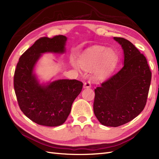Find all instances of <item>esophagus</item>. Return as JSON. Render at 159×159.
<instances>
[{"label":"esophagus","mask_w":159,"mask_h":159,"mask_svg":"<svg viewBox=\"0 0 159 159\" xmlns=\"http://www.w3.org/2000/svg\"><path fill=\"white\" fill-rule=\"evenodd\" d=\"M84 88H91V83L90 81H86L84 84Z\"/></svg>","instance_id":"esophagus-1"}]
</instances>
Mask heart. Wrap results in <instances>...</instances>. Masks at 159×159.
Listing matches in <instances>:
<instances>
[{
    "instance_id": "heart-1",
    "label": "heart",
    "mask_w": 159,
    "mask_h": 159,
    "mask_svg": "<svg viewBox=\"0 0 159 159\" xmlns=\"http://www.w3.org/2000/svg\"><path fill=\"white\" fill-rule=\"evenodd\" d=\"M116 61L117 55L113 50L96 47L80 57L78 60V64L74 61H72V66L75 68H79L80 66L86 71L95 70V77L98 80H102L109 74Z\"/></svg>"
}]
</instances>
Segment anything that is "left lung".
Segmentation results:
<instances>
[{"instance_id":"8db88e82","label":"left lung","mask_w":159,"mask_h":159,"mask_svg":"<svg viewBox=\"0 0 159 159\" xmlns=\"http://www.w3.org/2000/svg\"><path fill=\"white\" fill-rule=\"evenodd\" d=\"M113 39L123 50V65L95 89L93 111L103 125L116 127L131 121L145 108L151 72L145 56L131 42Z\"/></svg>"}]
</instances>
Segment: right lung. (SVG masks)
<instances>
[{"label":"right lung","instance_id":"1","mask_svg":"<svg viewBox=\"0 0 159 159\" xmlns=\"http://www.w3.org/2000/svg\"><path fill=\"white\" fill-rule=\"evenodd\" d=\"M66 36L43 37L20 56L14 76V88L23 113L40 125L56 127L63 124L71 105L80 93L83 83L76 80H57L40 84L34 69L44 53L62 54Z\"/></svg>","mask_w":159,"mask_h":159}]
</instances>
